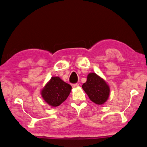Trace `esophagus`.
<instances>
[{
  "label": "esophagus",
  "instance_id": "obj_1",
  "mask_svg": "<svg viewBox=\"0 0 147 147\" xmlns=\"http://www.w3.org/2000/svg\"><path fill=\"white\" fill-rule=\"evenodd\" d=\"M78 86H79V84L78 83H75V84H72V86H73V88H76V87H78Z\"/></svg>",
  "mask_w": 147,
  "mask_h": 147
}]
</instances>
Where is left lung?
Returning a JSON list of instances; mask_svg holds the SVG:
<instances>
[{"label":"left lung","instance_id":"1","mask_svg":"<svg viewBox=\"0 0 147 147\" xmlns=\"http://www.w3.org/2000/svg\"><path fill=\"white\" fill-rule=\"evenodd\" d=\"M90 100L96 105H103L108 100L110 86L107 82L95 73L87 75V80L82 86Z\"/></svg>","mask_w":147,"mask_h":147}]
</instances>
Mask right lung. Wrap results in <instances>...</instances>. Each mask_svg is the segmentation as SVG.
Wrapping results in <instances>:
<instances>
[{"mask_svg": "<svg viewBox=\"0 0 147 147\" xmlns=\"http://www.w3.org/2000/svg\"><path fill=\"white\" fill-rule=\"evenodd\" d=\"M71 89L72 86L59 76H53L42 88L40 94L47 104L56 107L67 98Z\"/></svg>", "mask_w": 147, "mask_h": 147, "instance_id": "1", "label": "right lung"}]
</instances>
